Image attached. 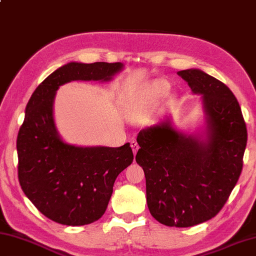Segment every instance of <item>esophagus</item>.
Segmentation results:
<instances>
[{"instance_id":"1","label":"esophagus","mask_w":256,"mask_h":256,"mask_svg":"<svg viewBox=\"0 0 256 256\" xmlns=\"http://www.w3.org/2000/svg\"><path fill=\"white\" fill-rule=\"evenodd\" d=\"M130 146H132V148L134 155H136V154H137V152H138V150H140V145L137 144V142L132 140V142H130Z\"/></svg>"}]
</instances>
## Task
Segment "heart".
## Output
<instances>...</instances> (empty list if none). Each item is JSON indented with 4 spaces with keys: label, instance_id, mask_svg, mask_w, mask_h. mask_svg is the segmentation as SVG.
Instances as JSON below:
<instances>
[{
    "label": "heart",
    "instance_id": "obj_1",
    "mask_svg": "<svg viewBox=\"0 0 256 256\" xmlns=\"http://www.w3.org/2000/svg\"><path fill=\"white\" fill-rule=\"evenodd\" d=\"M170 88L171 86H170V83L168 80L163 78L154 80L150 84H147L145 88L137 96H132L129 100V102L132 103V106H135V103H137L138 101H158L160 98L166 96L170 91Z\"/></svg>",
    "mask_w": 256,
    "mask_h": 256
}]
</instances>
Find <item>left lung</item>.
<instances>
[{
    "label": "left lung",
    "instance_id": "left-lung-1",
    "mask_svg": "<svg viewBox=\"0 0 256 256\" xmlns=\"http://www.w3.org/2000/svg\"><path fill=\"white\" fill-rule=\"evenodd\" d=\"M178 75L202 96L204 135H186L166 118L137 136L136 162L144 170L147 206L158 222L191 227L220 212L243 168L248 130L228 86L200 70Z\"/></svg>",
    "mask_w": 256,
    "mask_h": 256
}]
</instances>
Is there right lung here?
Returning <instances> with one entry per match:
<instances>
[{
	"label": "right lung",
	"instance_id": "obj_1",
	"mask_svg": "<svg viewBox=\"0 0 256 256\" xmlns=\"http://www.w3.org/2000/svg\"><path fill=\"white\" fill-rule=\"evenodd\" d=\"M122 68L121 62H68L39 84L26 106L16 140L18 176L24 194L52 222L82 226L100 219L116 176L134 160L129 142L80 147L62 140L54 121L56 91L72 80L108 82Z\"/></svg>",
	"mask_w": 256,
	"mask_h": 256
}]
</instances>
